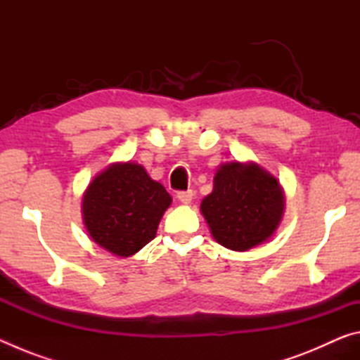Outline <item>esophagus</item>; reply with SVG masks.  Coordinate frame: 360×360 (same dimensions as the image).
<instances>
[{"instance_id":"obj_1","label":"esophagus","mask_w":360,"mask_h":360,"mask_svg":"<svg viewBox=\"0 0 360 360\" xmlns=\"http://www.w3.org/2000/svg\"><path fill=\"white\" fill-rule=\"evenodd\" d=\"M178 200L181 203H191L193 200V191H181L178 192Z\"/></svg>"}]
</instances>
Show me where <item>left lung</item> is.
Masks as SVG:
<instances>
[{"instance_id": "obj_1", "label": "left lung", "mask_w": 360, "mask_h": 360, "mask_svg": "<svg viewBox=\"0 0 360 360\" xmlns=\"http://www.w3.org/2000/svg\"><path fill=\"white\" fill-rule=\"evenodd\" d=\"M283 210L278 181L254 163L222 165L214 176V191L202 202L212 236L233 251H248L270 238Z\"/></svg>"}]
</instances>
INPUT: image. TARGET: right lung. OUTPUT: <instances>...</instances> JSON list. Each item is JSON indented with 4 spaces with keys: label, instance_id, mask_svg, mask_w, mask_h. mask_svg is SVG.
Segmentation results:
<instances>
[{
    "label": "right lung",
    "instance_id": "right-lung-1",
    "mask_svg": "<svg viewBox=\"0 0 360 360\" xmlns=\"http://www.w3.org/2000/svg\"><path fill=\"white\" fill-rule=\"evenodd\" d=\"M172 205L160 182L136 163H115L90 182L82 200L90 236L106 251L130 257L155 238L158 222Z\"/></svg>",
    "mask_w": 360,
    "mask_h": 360
}]
</instances>
